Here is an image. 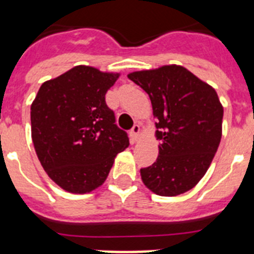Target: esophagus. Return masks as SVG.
I'll return each instance as SVG.
<instances>
[{
  "label": "esophagus",
  "mask_w": 254,
  "mask_h": 254,
  "mask_svg": "<svg viewBox=\"0 0 254 254\" xmlns=\"http://www.w3.org/2000/svg\"><path fill=\"white\" fill-rule=\"evenodd\" d=\"M140 126L138 125H134L133 127L131 128V131H129V137H131L132 141H137L138 136H140Z\"/></svg>",
  "instance_id": "34e87169"
}]
</instances>
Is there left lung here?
Masks as SVG:
<instances>
[{
	"label": "left lung",
	"instance_id": "left-lung-1",
	"mask_svg": "<svg viewBox=\"0 0 254 254\" xmlns=\"http://www.w3.org/2000/svg\"><path fill=\"white\" fill-rule=\"evenodd\" d=\"M146 91L158 118L159 156L141 169L159 196L192 190L205 176L221 140L224 109L216 91L185 67L172 64L128 75Z\"/></svg>",
	"mask_w": 254,
	"mask_h": 254
}]
</instances>
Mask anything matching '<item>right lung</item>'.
<instances>
[{
	"instance_id": "1",
	"label": "right lung",
	"mask_w": 254,
	"mask_h": 254,
	"mask_svg": "<svg viewBox=\"0 0 254 254\" xmlns=\"http://www.w3.org/2000/svg\"><path fill=\"white\" fill-rule=\"evenodd\" d=\"M118 73L76 66L40 86L31 104V138L49 178L72 193L104 183L117 154L129 145L105 103Z\"/></svg>"
}]
</instances>
